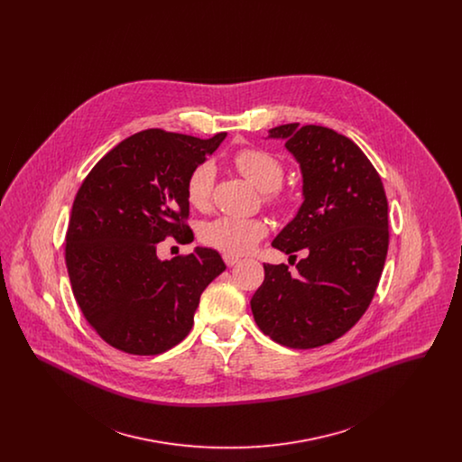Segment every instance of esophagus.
<instances>
[{
  "label": "esophagus",
  "instance_id": "esophagus-1",
  "mask_svg": "<svg viewBox=\"0 0 462 462\" xmlns=\"http://www.w3.org/2000/svg\"><path fill=\"white\" fill-rule=\"evenodd\" d=\"M223 262L226 266H234V264L239 263V256H234V254H223Z\"/></svg>",
  "mask_w": 462,
  "mask_h": 462
}]
</instances>
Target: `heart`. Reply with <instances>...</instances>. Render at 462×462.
Listing matches in <instances>:
<instances>
[{
	"instance_id": "heart-1",
	"label": "heart",
	"mask_w": 462,
	"mask_h": 462,
	"mask_svg": "<svg viewBox=\"0 0 462 462\" xmlns=\"http://www.w3.org/2000/svg\"><path fill=\"white\" fill-rule=\"evenodd\" d=\"M234 166L251 185L262 190L264 204L272 209H284L289 202L282 180L286 175L281 157L260 147H247L234 155ZM215 185V166L202 161L187 176L185 196L189 204L204 211L211 204ZM268 234V225L262 218L218 217L199 226V241L225 254H245Z\"/></svg>"
}]
</instances>
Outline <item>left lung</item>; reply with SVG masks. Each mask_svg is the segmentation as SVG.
Instances as JSON below:
<instances>
[{
	"mask_svg": "<svg viewBox=\"0 0 462 462\" xmlns=\"http://www.w3.org/2000/svg\"><path fill=\"white\" fill-rule=\"evenodd\" d=\"M301 164L305 200L272 245L296 262L264 263L251 300L258 328L294 350L332 343L371 305L388 254V199L373 162L348 136L298 123L268 130Z\"/></svg>",
	"mask_w": 462,
	"mask_h": 462,
	"instance_id": "1",
	"label": "left lung"
}]
</instances>
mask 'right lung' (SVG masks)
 Returning a JSON list of instances; mask_svg holds the SVG:
<instances>
[{
	"label": "right lung",
	"instance_id": "1",
	"mask_svg": "<svg viewBox=\"0 0 462 462\" xmlns=\"http://www.w3.org/2000/svg\"><path fill=\"white\" fill-rule=\"evenodd\" d=\"M225 136L134 133L81 183L67 226V272L85 319L110 346L132 355L173 348L192 329L202 291L226 268L209 247L157 258L159 242L194 239L185 181Z\"/></svg>",
	"mask_w": 462,
	"mask_h": 462
}]
</instances>
